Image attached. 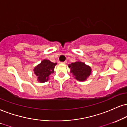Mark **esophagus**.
<instances>
[{"label":"esophagus","mask_w":127,"mask_h":127,"mask_svg":"<svg viewBox=\"0 0 127 127\" xmlns=\"http://www.w3.org/2000/svg\"><path fill=\"white\" fill-rule=\"evenodd\" d=\"M61 63L64 64H65L66 63V61H64V62H61Z\"/></svg>","instance_id":"1"}]
</instances>
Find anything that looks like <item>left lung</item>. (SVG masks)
<instances>
[{
    "instance_id": "obj_1",
    "label": "left lung",
    "mask_w": 127,
    "mask_h": 127,
    "mask_svg": "<svg viewBox=\"0 0 127 127\" xmlns=\"http://www.w3.org/2000/svg\"><path fill=\"white\" fill-rule=\"evenodd\" d=\"M69 68L71 69V73H72L78 81H83L91 73V69L89 66L81 62H76L68 65Z\"/></svg>"
}]
</instances>
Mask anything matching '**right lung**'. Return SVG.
I'll use <instances>...</instances> for the list:
<instances>
[{
  "label": "right lung",
  "instance_id": "1",
  "mask_svg": "<svg viewBox=\"0 0 127 127\" xmlns=\"http://www.w3.org/2000/svg\"><path fill=\"white\" fill-rule=\"evenodd\" d=\"M56 63H53L49 60L44 59L41 63L34 69V73L36 75L40 82H45L48 80L49 76L54 72Z\"/></svg>",
  "mask_w": 127,
  "mask_h": 127
}]
</instances>
